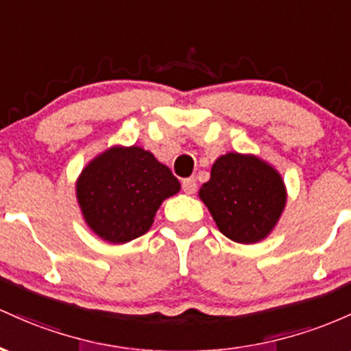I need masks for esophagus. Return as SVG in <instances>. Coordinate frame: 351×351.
Returning a JSON list of instances; mask_svg holds the SVG:
<instances>
[{"label": "esophagus", "mask_w": 351, "mask_h": 351, "mask_svg": "<svg viewBox=\"0 0 351 351\" xmlns=\"http://www.w3.org/2000/svg\"><path fill=\"white\" fill-rule=\"evenodd\" d=\"M182 189L186 194H194L197 191V180L194 177H189V179H184L182 180Z\"/></svg>", "instance_id": "esophagus-1"}]
</instances>
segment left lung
<instances>
[{
	"mask_svg": "<svg viewBox=\"0 0 351 351\" xmlns=\"http://www.w3.org/2000/svg\"><path fill=\"white\" fill-rule=\"evenodd\" d=\"M199 197L227 239L261 242L274 230L287 202L282 176L252 154L228 152L212 165Z\"/></svg>",
	"mask_w": 351,
	"mask_h": 351,
	"instance_id": "left-lung-1",
	"label": "left lung"
}]
</instances>
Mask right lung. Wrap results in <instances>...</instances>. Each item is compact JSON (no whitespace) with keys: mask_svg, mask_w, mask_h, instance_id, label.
Here are the masks:
<instances>
[{"mask_svg":"<svg viewBox=\"0 0 351 351\" xmlns=\"http://www.w3.org/2000/svg\"><path fill=\"white\" fill-rule=\"evenodd\" d=\"M180 191L167 165L143 147L114 145L82 169L76 195L90 230L109 243L141 237L157 208Z\"/></svg>","mask_w":351,"mask_h":351,"instance_id":"add662e5","label":"right lung"}]
</instances>
